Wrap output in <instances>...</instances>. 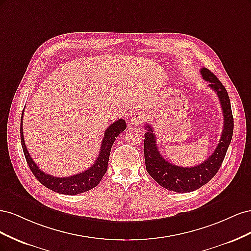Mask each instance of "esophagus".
I'll return each mask as SVG.
<instances>
[{"instance_id": "1", "label": "esophagus", "mask_w": 251, "mask_h": 251, "mask_svg": "<svg viewBox=\"0 0 251 251\" xmlns=\"http://www.w3.org/2000/svg\"><path fill=\"white\" fill-rule=\"evenodd\" d=\"M144 120V113L141 111L135 112L132 114L131 119H130V124L133 126H139L142 124V121Z\"/></svg>"}]
</instances>
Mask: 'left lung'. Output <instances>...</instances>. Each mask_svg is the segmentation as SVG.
I'll return each instance as SVG.
<instances>
[{
  "label": "left lung",
  "mask_w": 251,
  "mask_h": 251,
  "mask_svg": "<svg viewBox=\"0 0 251 251\" xmlns=\"http://www.w3.org/2000/svg\"><path fill=\"white\" fill-rule=\"evenodd\" d=\"M200 72L202 77L208 81V87L217 93L219 100L221 102L224 117L221 139H220L214 153L204 162L192 166V168H182V166L170 163L162 157L157 148L153 126L148 125L146 127L148 132L144 134L146 168L150 176L159 185L166 188L168 191L189 193L206 184L209 180L214 178L219 171L232 138L233 117L228 93H227L222 82L215 76L214 73L210 72L206 68H202Z\"/></svg>",
  "instance_id": "1"
}]
</instances>
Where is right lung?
Wrapping results in <instances>:
<instances>
[{"instance_id": "obj_1", "label": "right lung", "mask_w": 251, "mask_h": 251, "mask_svg": "<svg viewBox=\"0 0 251 251\" xmlns=\"http://www.w3.org/2000/svg\"><path fill=\"white\" fill-rule=\"evenodd\" d=\"M23 114H24V110H23L21 117V143L30 170H31L34 177L44 186H46L53 192L64 195H77L88 192L97 186L108 170L110 151L114 141H115L117 136L126 128V121L124 119H118L105 130L104 137L100 146V155H98L94 164L87 171L73 175L70 177H54L41 171V169H39V166L33 161L31 156L29 155L25 146L24 135H23Z\"/></svg>"}]
</instances>
